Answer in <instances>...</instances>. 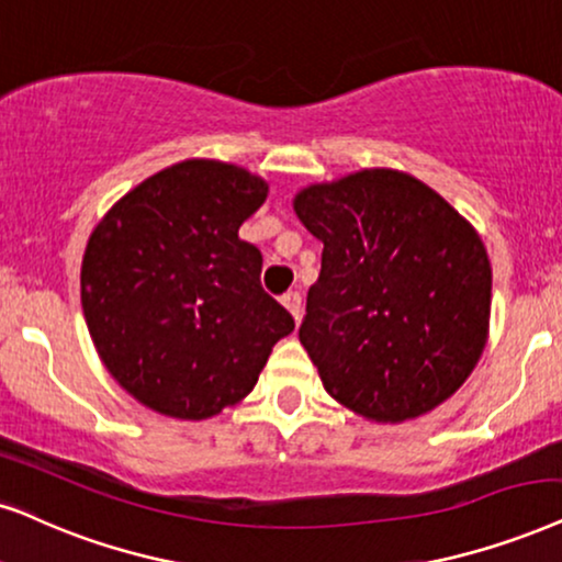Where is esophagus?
<instances>
[{"label":"esophagus","mask_w":562,"mask_h":562,"mask_svg":"<svg viewBox=\"0 0 562 562\" xmlns=\"http://www.w3.org/2000/svg\"><path fill=\"white\" fill-rule=\"evenodd\" d=\"M281 304L291 312V317L299 319V312H302V294H299V291H286V294L281 296Z\"/></svg>","instance_id":"34e87169"}]
</instances>
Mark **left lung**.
I'll list each match as a JSON object with an SVG mask.
<instances>
[{"instance_id":"8db88e82","label":"left lung","mask_w":562,"mask_h":562,"mask_svg":"<svg viewBox=\"0 0 562 562\" xmlns=\"http://www.w3.org/2000/svg\"><path fill=\"white\" fill-rule=\"evenodd\" d=\"M294 211L323 243L299 340L327 395L376 424L454 395L491 327L477 229L424 180L387 167L302 188Z\"/></svg>"}]
</instances>
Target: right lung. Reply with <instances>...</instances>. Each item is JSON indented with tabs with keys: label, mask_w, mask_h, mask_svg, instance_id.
<instances>
[{
	"label": "right lung",
	"mask_w": 562,
	"mask_h": 562,
	"mask_svg": "<svg viewBox=\"0 0 562 562\" xmlns=\"http://www.w3.org/2000/svg\"><path fill=\"white\" fill-rule=\"evenodd\" d=\"M268 183L186 159L100 218L82 258V312L100 361L159 415L203 420L250 395L294 319L260 286L263 255L239 239Z\"/></svg>",
	"instance_id": "1"
}]
</instances>
